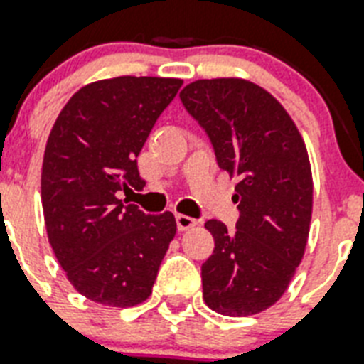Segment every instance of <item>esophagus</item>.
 Wrapping results in <instances>:
<instances>
[{
    "label": "esophagus",
    "instance_id": "34e87169",
    "mask_svg": "<svg viewBox=\"0 0 364 364\" xmlns=\"http://www.w3.org/2000/svg\"><path fill=\"white\" fill-rule=\"evenodd\" d=\"M176 223H177V229L179 231H187V229H193V227H196V219L188 218V215H185V213H177L176 215Z\"/></svg>",
    "mask_w": 364,
    "mask_h": 364
}]
</instances>
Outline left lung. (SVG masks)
<instances>
[{"instance_id":"1","label":"left lung","mask_w":364,"mask_h":364,"mask_svg":"<svg viewBox=\"0 0 364 364\" xmlns=\"http://www.w3.org/2000/svg\"><path fill=\"white\" fill-rule=\"evenodd\" d=\"M179 97L219 168L238 177L237 231L218 219L204 225L215 240L202 263L204 301L227 317L256 315L287 292L304 257L313 208L307 149L281 102L256 83L196 80Z\"/></svg>"}]
</instances>
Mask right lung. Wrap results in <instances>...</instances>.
<instances>
[{
	"mask_svg": "<svg viewBox=\"0 0 364 364\" xmlns=\"http://www.w3.org/2000/svg\"><path fill=\"white\" fill-rule=\"evenodd\" d=\"M177 77L120 76L76 91L47 139L41 204L49 244L68 281L97 304L133 307L152 292L177 225L171 212H141L137 156Z\"/></svg>",
	"mask_w": 364,
	"mask_h": 364,
	"instance_id": "obj_1",
	"label": "right lung"
}]
</instances>
